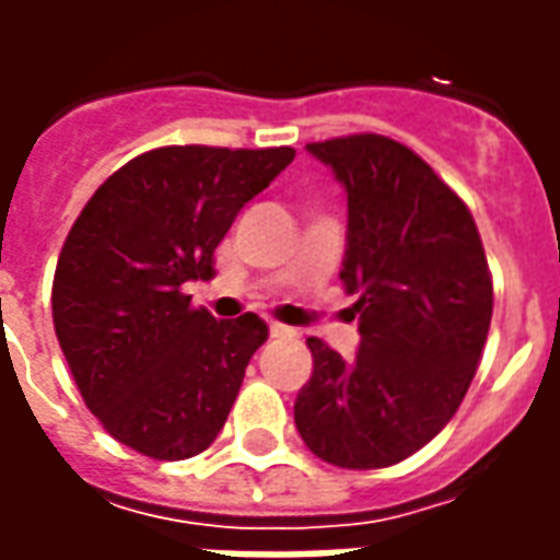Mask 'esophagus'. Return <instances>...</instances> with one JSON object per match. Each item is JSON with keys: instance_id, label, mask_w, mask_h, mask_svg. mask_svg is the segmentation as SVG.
Instances as JSON below:
<instances>
[{"instance_id": "obj_1", "label": "esophagus", "mask_w": 560, "mask_h": 560, "mask_svg": "<svg viewBox=\"0 0 560 560\" xmlns=\"http://www.w3.org/2000/svg\"><path fill=\"white\" fill-rule=\"evenodd\" d=\"M269 336H272V339H293L296 329L284 327V324H269Z\"/></svg>"}]
</instances>
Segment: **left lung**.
<instances>
[{"label":"left lung","instance_id":"1","mask_svg":"<svg viewBox=\"0 0 560 560\" xmlns=\"http://www.w3.org/2000/svg\"><path fill=\"white\" fill-rule=\"evenodd\" d=\"M348 191L339 279L357 293L351 363L308 339L293 401L305 446L339 468H387L453 420L492 324V276L468 207L413 149L384 135L308 143Z\"/></svg>","mask_w":560,"mask_h":560}]
</instances>
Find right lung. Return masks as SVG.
<instances>
[{"mask_svg":"<svg viewBox=\"0 0 560 560\" xmlns=\"http://www.w3.org/2000/svg\"><path fill=\"white\" fill-rule=\"evenodd\" d=\"M291 147H161L90 197L54 276V327L78 389L119 444L176 462L203 453L267 341L257 315L215 320L183 284L212 276L240 209Z\"/></svg>","mask_w":560,"mask_h":560,"instance_id":"1","label":"right lung"}]
</instances>
